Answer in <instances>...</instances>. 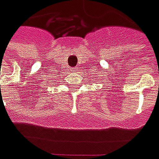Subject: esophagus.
<instances>
[{
    "label": "esophagus",
    "mask_w": 159,
    "mask_h": 159,
    "mask_svg": "<svg viewBox=\"0 0 159 159\" xmlns=\"http://www.w3.org/2000/svg\"><path fill=\"white\" fill-rule=\"evenodd\" d=\"M73 70V71H77V70H78V67H76V68H74L73 70Z\"/></svg>",
    "instance_id": "1"
}]
</instances>
